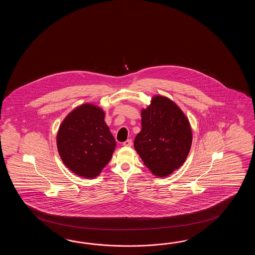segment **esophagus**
Returning <instances> with one entry per match:
<instances>
[{"label":"esophagus","mask_w":255,"mask_h":255,"mask_svg":"<svg viewBox=\"0 0 255 255\" xmlns=\"http://www.w3.org/2000/svg\"><path fill=\"white\" fill-rule=\"evenodd\" d=\"M123 146H132V140L131 139H127L125 142H123Z\"/></svg>","instance_id":"1"}]
</instances>
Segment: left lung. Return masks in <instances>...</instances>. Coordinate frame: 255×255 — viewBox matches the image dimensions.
Returning <instances> with one entry per match:
<instances>
[{"label": "left lung", "mask_w": 255, "mask_h": 255, "mask_svg": "<svg viewBox=\"0 0 255 255\" xmlns=\"http://www.w3.org/2000/svg\"><path fill=\"white\" fill-rule=\"evenodd\" d=\"M141 126L134 140L135 151L155 176L167 177L189 155L192 142L189 120L169 98L156 96L141 110Z\"/></svg>", "instance_id": "8db88e82"}]
</instances>
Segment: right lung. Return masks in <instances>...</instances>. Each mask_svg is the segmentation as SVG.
Listing matches in <instances>:
<instances>
[{"mask_svg": "<svg viewBox=\"0 0 255 255\" xmlns=\"http://www.w3.org/2000/svg\"><path fill=\"white\" fill-rule=\"evenodd\" d=\"M103 109L84 104L66 116L56 143L60 157L76 175L94 179L109 162L116 140L105 122Z\"/></svg>", "mask_w": 255, "mask_h": 255, "instance_id": "1", "label": "right lung"}]
</instances>
